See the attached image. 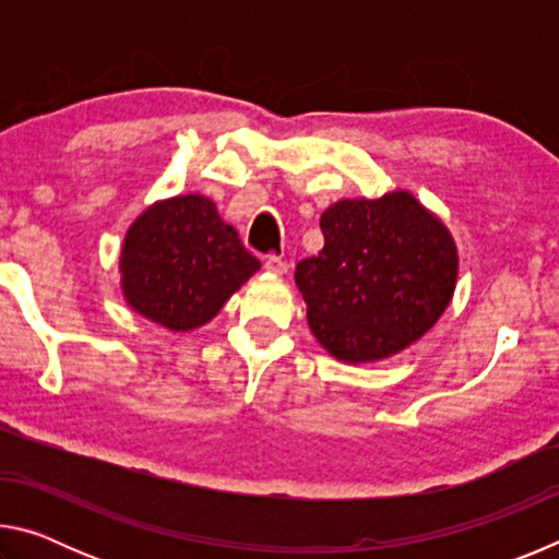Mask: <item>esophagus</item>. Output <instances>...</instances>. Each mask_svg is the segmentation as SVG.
I'll use <instances>...</instances> for the list:
<instances>
[{
  "label": "esophagus",
  "instance_id": "esophagus-1",
  "mask_svg": "<svg viewBox=\"0 0 559 559\" xmlns=\"http://www.w3.org/2000/svg\"><path fill=\"white\" fill-rule=\"evenodd\" d=\"M263 269L271 271V273H278V276H283V273H288V263L283 261L281 257H266V259H263Z\"/></svg>",
  "mask_w": 559,
  "mask_h": 559
}]
</instances>
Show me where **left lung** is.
Masks as SVG:
<instances>
[{
  "instance_id": "left-lung-1",
  "label": "left lung",
  "mask_w": 559,
  "mask_h": 559,
  "mask_svg": "<svg viewBox=\"0 0 559 559\" xmlns=\"http://www.w3.org/2000/svg\"><path fill=\"white\" fill-rule=\"evenodd\" d=\"M325 246L296 266L308 325L335 359L377 362L429 333L459 276L453 236L414 194L343 200L320 216Z\"/></svg>"
}]
</instances>
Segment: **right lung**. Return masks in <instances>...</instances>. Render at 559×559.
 Wrapping results in <instances>:
<instances>
[{"instance_id": "right-lung-1", "label": "right lung", "mask_w": 559, "mask_h": 559, "mask_svg": "<svg viewBox=\"0 0 559 559\" xmlns=\"http://www.w3.org/2000/svg\"><path fill=\"white\" fill-rule=\"evenodd\" d=\"M261 269L212 200L179 194L130 224L120 251L128 306L175 333L194 330Z\"/></svg>"}]
</instances>
